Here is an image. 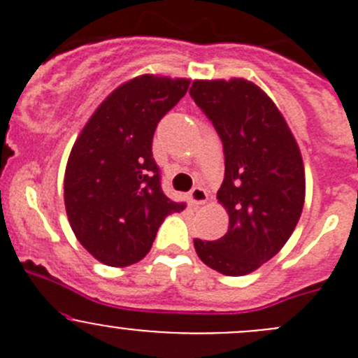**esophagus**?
<instances>
[{"label":"esophagus","mask_w":358,"mask_h":358,"mask_svg":"<svg viewBox=\"0 0 358 358\" xmlns=\"http://www.w3.org/2000/svg\"><path fill=\"white\" fill-rule=\"evenodd\" d=\"M189 201L192 206H201L208 202V192L202 187H194L189 194Z\"/></svg>","instance_id":"34e87169"}]
</instances>
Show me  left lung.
Instances as JSON below:
<instances>
[{"label": "left lung", "mask_w": 358, "mask_h": 358, "mask_svg": "<svg viewBox=\"0 0 358 358\" xmlns=\"http://www.w3.org/2000/svg\"><path fill=\"white\" fill-rule=\"evenodd\" d=\"M190 96L223 143L225 178L218 202L229 230L194 239L197 256L223 275H246L277 255L294 232L305 202V168L286 119L268 95L243 78L197 79Z\"/></svg>", "instance_id": "obj_1"}]
</instances>
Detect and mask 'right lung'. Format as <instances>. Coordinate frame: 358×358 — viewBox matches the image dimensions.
Returning <instances> with one entry per match:
<instances>
[{"label":"right lung","mask_w":358,"mask_h":358,"mask_svg":"<svg viewBox=\"0 0 358 358\" xmlns=\"http://www.w3.org/2000/svg\"><path fill=\"white\" fill-rule=\"evenodd\" d=\"M183 78L143 74L122 83L93 112L69 156L64 201L83 248L109 266L140 262L171 213L152 157L157 122L189 90Z\"/></svg>","instance_id":"1"}]
</instances>
